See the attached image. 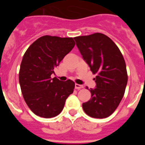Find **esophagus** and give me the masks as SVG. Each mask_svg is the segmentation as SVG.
I'll return each instance as SVG.
<instances>
[{"label": "esophagus", "mask_w": 145, "mask_h": 145, "mask_svg": "<svg viewBox=\"0 0 145 145\" xmlns=\"http://www.w3.org/2000/svg\"><path fill=\"white\" fill-rule=\"evenodd\" d=\"M75 87L76 89H81V88H84V86L83 85H80V84H75Z\"/></svg>", "instance_id": "1"}]
</instances>
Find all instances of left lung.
<instances>
[{
    "label": "left lung",
    "instance_id": "left-lung-1",
    "mask_svg": "<svg viewBox=\"0 0 145 145\" xmlns=\"http://www.w3.org/2000/svg\"><path fill=\"white\" fill-rule=\"evenodd\" d=\"M76 46L91 71L96 74V88H90L91 98L83 103L90 117L105 118L116 110L128 82L126 66L118 47L102 33L74 38Z\"/></svg>",
    "mask_w": 145,
    "mask_h": 145
}]
</instances>
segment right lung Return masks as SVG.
I'll return each instance as SVG.
<instances>
[{"instance_id": "right-lung-1", "label": "right lung", "mask_w": 145, "mask_h": 145, "mask_svg": "<svg viewBox=\"0 0 145 145\" xmlns=\"http://www.w3.org/2000/svg\"><path fill=\"white\" fill-rule=\"evenodd\" d=\"M75 44L72 38L45 35L32 43L23 56L19 81L25 102L36 116H58L73 93L72 80L61 81L51 75Z\"/></svg>"}]
</instances>
